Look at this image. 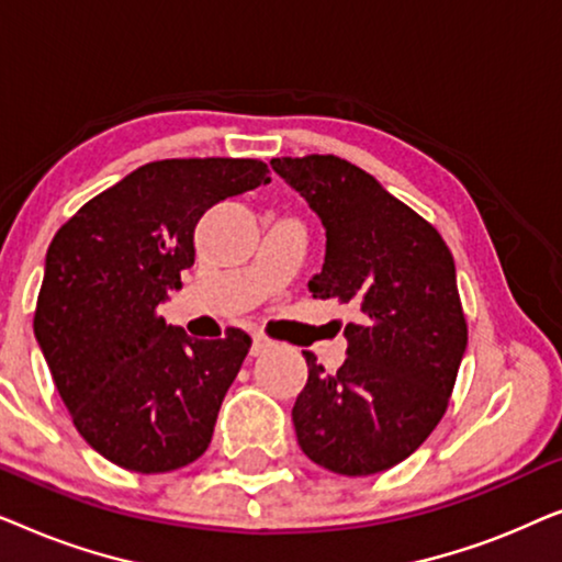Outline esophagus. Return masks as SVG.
Segmentation results:
<instances>
[{"instance_id": "34e87169", "label": "esophagus", "mask_w": 562, "mask_h": 562, "mask_svg": "<svg viewBox=\"0 0 562 562\" xmlns=\"http://www.w3.org/2000/svg\"><path fill=\"white\" fill-rule=\"evenodd\" d=\"M271 348H273L271 337H266V335H260V333L252 335V348H250L252 356H266V352L271 350Z\"/></svg>"}]
</instances>
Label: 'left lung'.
Masks as SVG:
<instances>
[{
  "label": "left lung",
  "mask_w": 562,
  "mask_h": 562,
  "mask_svg": "<svg viewBox=\"0 0 562 562\" xmlns=\"http://www.w3.org/2000/svg\"><path fill=\"white\" fill-rule=\"evenodd\" d=\"M271 166L325 225L312 296L358 310L337 373L304 350L310 379L291 409L296 440L333 473L389 471L427 440L456 386L468 345L456 260L442 235L363 168L317 153Z\"/></svg>",
  "instance_id": "obj_1"
}]
</instances>
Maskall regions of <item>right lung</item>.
Here are the masks:
<instances>
[{"label":"right lung","mask_w":562,"mask_h":562,"mask_svg":"<svg viewBox=\"0 0 562 562\" xmlns=\"http://www.w3.org/2000/svg\"><path fill=\"white\" fill-rule=\"evenodd\" d=\"M268 181L256 158L153 160L53 237L33 329L76 429L114 465L166 473L210 448L252 340H194L158 306L194 266L202 214Z\"/></svg>","instance_id":"obj_1"}]
</instances>
